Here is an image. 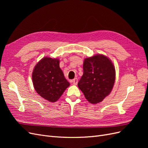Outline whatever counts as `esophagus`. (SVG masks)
Listing matches in <instances>:
<instances>
[{"label": "esophagus", "instance_id": "esophagus-1", "mask_svg": "<svg viewBox=\"0 0 148 148\" xmlns=\"http://www.w3.org/2000/svg\"><path fill=\"white\" fill-rule=\"evenodd\" d=\"M70 82L72 83H73V84H75V85H77V83H78V78H74L73 79L71 80Z\"/></svg>", "mask_w": 148, "mask_h": 148}]
</instances>
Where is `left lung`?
Here are the masks:
<instances>
[{
	"label": "left lung",
	"mask_w": 148,
	"mask_h": 148,
	"mask_svg": "<svg viewBox=\"0 0 148 148\" xmlns=\"http://www.w3.org/2000/svg\"><path fill=\"white\" fill-rule=\"evenodd\" d=\"M115 70L112 62L104 55H96L85 59L83 75L78 83L86 99L97 104L108 96L113 88Z\"/></svg>",
	"instance_id": "8db88e82"
}]
</instances>
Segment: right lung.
<instances>
[{
    "mask_svg": "<svg viewBox=\"0 0 148 148\" xmlns=\"http://www.w3.org/2000/svg\"><path fill=\"white\" fill-rule=\"evenodd\" d=\"M36 91L49 102H56L70 86L59 66V60L44 57L34 66L32 74Z\"/></svg>",
    "mask_w": 148,
    "mask_h": 148,
    "instance_id": "add662e5",
    "label": "right lung"
}]
</instances>
